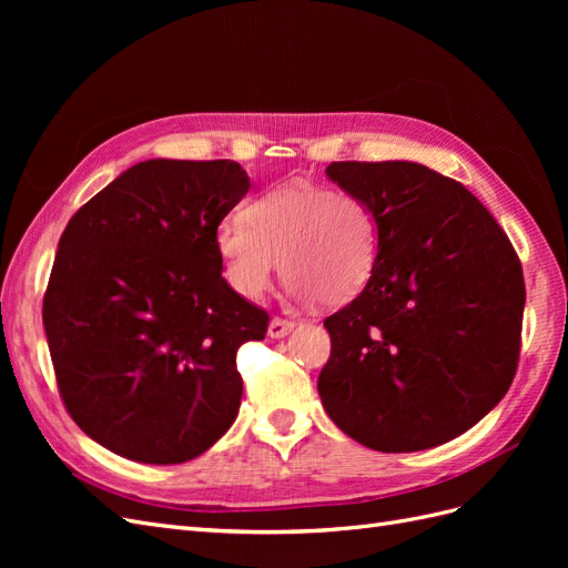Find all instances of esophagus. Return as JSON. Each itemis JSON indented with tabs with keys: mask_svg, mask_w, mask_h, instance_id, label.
<instances>
[{
	"mask_svg": "<svg viewBox=\"0 0 568 568\" xmlns=\"http://www.w3.org/2000/svg\"><path fill=\"white\" fill-rule=\"evenodd\" d=\"M296 322L294 320H286V317H272L270 326H267V334L272 338H284L291 329H294Z\"/></svg>",
	"mask_w": 568,
	"mask_h": 568,
	"instance_id": "esophagus-1",
	"label": "esophagus"
}]
</instances>
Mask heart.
Wrapping results in <instances>:
<instances>
[{
    "instance_id": "b5f03b06",
    "label": "heart",
    "mask_w": 568,
    "mask_h": 568,
    "mask_svg": "<svg viewBox=\"0 0 568 568\" xmlns=\"http://www.w3.org/2000/svg\"><path fill=\"white\" fill-rule=\"evenodd\" d=\"M215 248L227 282L244 298L265 294L280 257L294 294L343 305L372 280L379 227L359 196L296 180L255 196L244 217L222 220Z\"/></svg>"
}]
</instances>
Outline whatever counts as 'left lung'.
Masks as SVG:
<instances>
[{
	"instance_id": "1",
	"label": "left lung",
	"mask_w": 568,
	"mask_h": 568,
	"mask_svg": "<svg viewBox=\"0 0 568 568\" xmlns=\"http://www.w3.org/2000/svg\"><path fill=\"white\" fill-rule=\"evenodd\" d=\"M379 227L372 280L324 320L326 415L379 453H417L471 428L519 365V255L467 186L409 161L326 168Z\"/></svg>"
}]
</instances>
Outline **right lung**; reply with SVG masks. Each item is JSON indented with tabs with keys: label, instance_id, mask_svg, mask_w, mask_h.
<instances>
[{
	"label": "right lung",
	"instance_id": "obj_1",
	"mask_svg": "<svg viewBox=\"0 0 568 568\" xmlns=\"http://www.w3.org/2000/svg\"><path fill=\"white\" fill-rule=\"evenodd\" d=\"M248 186L234 161L153 159L68 220L42 322L68 415L106 450L180 464L236 419V351L270 317L222 277L215 230Z\"/></svg>",
	"mask_w": 568,
	"mask_h": 568
}]
</instances>
